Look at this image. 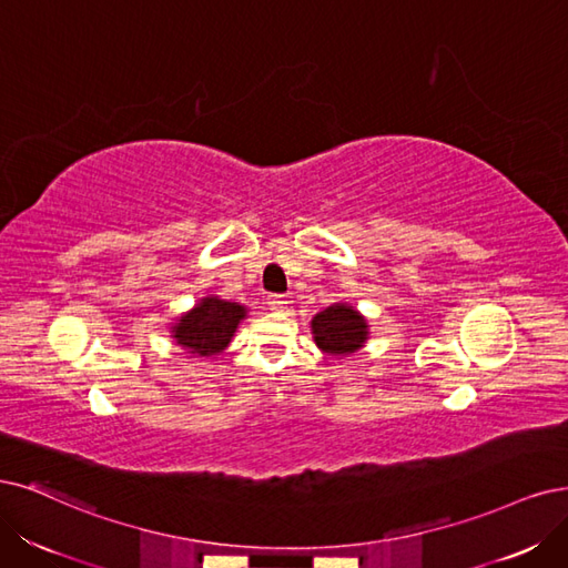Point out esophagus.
Wrapping results in <instances>:
<instances>
[{
	"instance_id": "obj_1",
	"label": "esophagus",
	"mask_w": 568,
	"mask_h": 568,
	"mask_svg": "<svg viewBox=\"0 0 568 568\" xmlns=\"http://www.w3.org/2000/svg\"><path fill=\"white\" fill-rule=\"evenodd\" d=\"M266 306L271 311H285L287 308V300L283 295H268L266 297Z\"/></svg>"
}]
</instances>
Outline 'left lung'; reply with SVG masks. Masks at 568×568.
<instances>
[{
  "label": "left lung",
  "instance_id": "left-lung-1",
  "mask_svg": "<svg viewBox=\"0 0 568 568\" xmlns=\"http://www.w3.org/2000/svg\"><path fill=\"white\" fill-rule=\"evenodd\" d=\"M311 334L323 353L351 355L367 344L369 323L355 306L337 302L311 318Z\"/></svg>",
  "mask_w": 568,
  "mask_h": 568
}]
</instances>
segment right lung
Masks as SVG:
<instances>
[{
    "mask_svg": "<svg viewBox=\"0 0 568 568\" xmlns=\"http://www.w3.org/2000/svg\"><path fill=\"white\" fill-rule=\"evenodd\" d=\"M245 318L247 306L226 302L217 295H205L168 325V332L186 353L196 355V358H215L229 348Z\"/></svg>",
    "mask_w": 568,
    "mask_h": 568,
    "instance_id": "add662e5",
    "label": "right lung"
}]
</instances>
